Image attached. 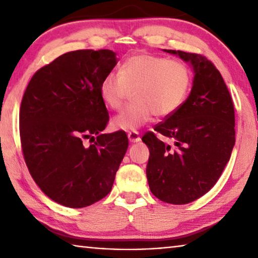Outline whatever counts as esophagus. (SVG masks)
<instances>
[{"label":"esophagus","mask_w":258,"mask_h":258,"mask_svg":"<svg viewBox=\"0 0 258 258\" xmlns=\"http://www.w3.org/2000/svg\"><path fill=\"white\" fill-rule=\"evenodd\" d=\"M127 137H128L130 142H132V143H137L140 141V140H141V138H140V134H139V132H137V131H131V132L127 133Z\"/></svg>","instance_id":"esophagus-1"}]
</instances>
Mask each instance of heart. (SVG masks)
<instances>
[{"instance_id": "b5f03b06", "label": "heart", "mask_w": 258, "mask_h": 258, "mask_svg": "<svg viewBox=\"0 0 258 258\" xmlns=\"http://www.w3.org/2000/svg\"><path fill=\"white\" fill-rule=\"evenodd\" d=\"M191 73L180 60L139 53L126 59L119 74L110 73L100 83V97L112 110H119L134 92L132 106L113 119V126L134 131L158 117L171 116L189 92Z\"/></svg>"}]
</instances>
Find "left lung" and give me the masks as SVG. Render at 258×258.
Wrapping results in <instances>:
<instances>
[{
  "mask_svg": "<svg viewBox=\"0 0 258 258\" xmlns=\"http://www.w3.org/2000/svg\"><path fill=\"white\" fill-rule=\"evenodd\" d=\"M164 51L189 62L195 77L182 106L155 126L173 145L154 132L142 137L150 152L147 178L161 202L184 205L207 194L230 160L235 142L234 107L221 73L206 56Z\"/></svg>",
  "mask_w": 258,
  "mask_h": 258,
  "instance_id": "obj_1",
  "label": "left lung"
}]
</instances>
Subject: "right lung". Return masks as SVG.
Masks as SVG:
<instances>
[{
    "label": "right lung",
    "mask_w": 258,
    "mask_h": 258,
    "mask_svg": "<svg viewBox=\"0 0 258 258\" xmlns=\"http://www.w3.org/2000/svg\"><path fill=\"white\" fill-rule=\"evenodd\" d=\"M116 64L111 50L67 52L38 69L25 91L19 130L26 165L62 206L82 208L106 197L127 150L124 131L101 134L109 115L100 83ZM86 138L94 145L85 146Z\"/></svg>",
    "instance_id": "right-lung-1"
}]
</instances>
